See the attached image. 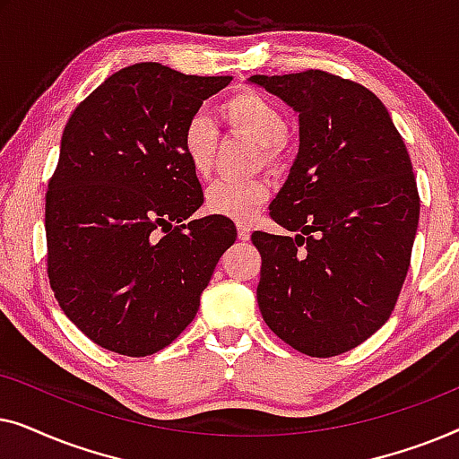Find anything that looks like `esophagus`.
Masks as SVG:
<instances>
[{
	"label": "esophagus",
	"mask_w": 459,
	"mask_h": 459,
	"mask_svg": "<svg viewBox=\"0 0 459 459\" xmlns=\"http://www.w3.org/2000/svg\"><path fill=\"white\" fill-rule=\"evenodd\" d=\"M238 238H240V240H248L250 238V228L247 223H238Z\"/></svg>",
	"instance_id": "1"
}]
</instances>
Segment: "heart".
<instances>
[{"label": "heart", "instance_id": "1", "mask_svg": "<svg viewBox=\"0 0 459 459\" xmlns=\"http://www.w3.org/2000/svg\"><path fill=\"white\" fill-rule=\"evenodd\" d=\"M221 115L236 129H242L263 146V156L269 162L278 160L288 134V121L272 100L256 91H240L225 100ZM217 125L209 115L198 112L187 118L181 131V150L192 171L198 178L209 175L217 148ZM269 198L265 179H234L221 178L212 181L206 190V209L215 215L248 221Z\"/></svg>", "mask_w": 459, "mask_h": 459}]
</instances>
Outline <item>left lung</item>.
I'll use <instances>...</instances> for the list:
<instances>
[{
	"mask_svg": "<svg viewBox=\"0 0 459 459\" xmlns=\"http://www.w3.org/2000/svg\"><path fill=\"white\" fill-rule=\"evenodd\" d=\"M299 115V152L272 219L255 231L261 316L311 357L347 353L380 330L403 286L420 198L410 154L385 104L324 71L253 74Z\"/></svg>",
	"mask_w": 459,
	"mask_h": 459,
	"instance_id": "left-lung-1",
	"label": "left lung"
}]
</instances>
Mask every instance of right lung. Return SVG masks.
Wrapping results in <instances>:
<instances>
[{"mask_svg": "<svg viewBox=\"0 0 459 459\" xmlns=\"http://www.w3.org/2000/svg\"><path fill=\"white\" fill-rule=\"evenodd\" d=\"M230 81L142 62L68 118L46 194L48 275L66 317L112 353L171 344L236 242L228 217L186 223L204 196L181 150L187 118Z\"/></svg>", "mask_w": 459, "mask_h": 459, "instance_id": "right-lung-1", "label": "right lung"}]
</instances>
